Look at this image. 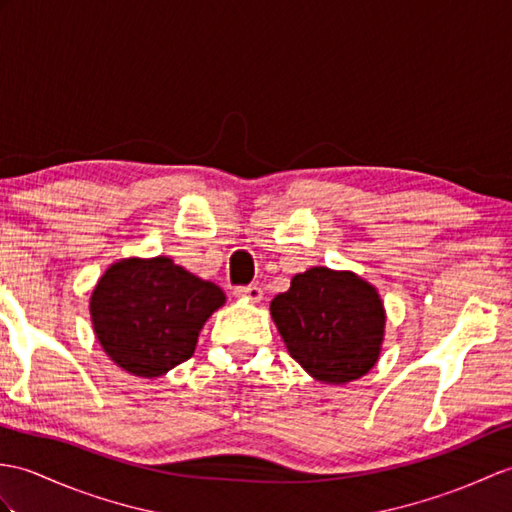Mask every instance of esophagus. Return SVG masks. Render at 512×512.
<instances>
[{
	"instance_id": "esophagus-1",
	"label": "esophagus",
	"mask_w": 512,
	"mask_h": 512,
	"mask_svg": "<svg viewBox=\"0 0 512 512\" xmlns=\"http://www.w3.org/2000/svg\"><path fill=\"white\" fill-rule=\"evenodd\" d=\"M235 296L242 301H251V303H259L264 299V290L257 288V285H246V288H237Z\"/></svg>"
}]
</instances>
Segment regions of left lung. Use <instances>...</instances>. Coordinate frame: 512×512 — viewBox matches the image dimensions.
<instances>
[{
    "label": "left lung",
    "mask_w": 512,
    "mask_h": 512,
    "mask_svg": "<svg viewBox=\"0 0 512 512\" xmlns=\"http://www.w3.org/2000/svg\"><path fill=\"white\" fill-rule=\"evenodd\" d=\"M285 349L320 384H347L377 364L386 310L373 283L351 270L314 266L270 303Z\"/></svg>",
    "instance_id": "1"
}]
</instances>
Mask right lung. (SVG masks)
I'll return each instance as SVG.
<instances>
[{"label":"right lung","mask_w":512,"mask_h":512,"mask_svg":"<svg viewBox=\"0 0 512 512\" xmlns=\"http://www.w3.org/2000/svg\"><path fill=\"white\" fill-rule=\"evenodd\" d=\"M227 296L170 257H126L104 270L89 299L93 334L109 358L154 379L189 360L200 329Z\"/></svg>","instance_id":"obj_1"}]
</instances>
